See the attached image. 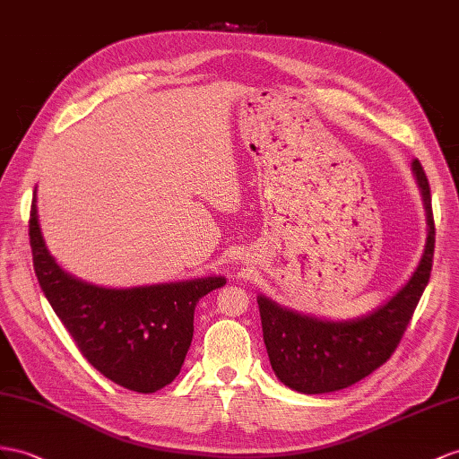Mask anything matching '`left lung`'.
<instances>
[{
    "instance_id": "obj_1",
    "label": "left lung",
    "mask_w": 459,
    "mask_h": 459,
    "mask_svg": "<svg viewBox=\"0 0 459 459\" xmlns=\"http://www.w3.org/2000/svg\"><path fill=\"white\" fill-rule=\"evenodd\" d=\"M427 213V242L415 272L374 310L349 320H327L257 297L264 343L277 378L307 395L332 394L367 378L392 357L422 297L432 269L434 219L430 187L420 162H411Z\"/></svg>"
}]
</instances>
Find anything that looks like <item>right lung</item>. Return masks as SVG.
I'll return each mask as SVG.
<instances>
[{
  "label": "right lung",
  "mask_w": 459,
  "mask_h": 459,
  "mask_svg": "<svg viewBox=\"0 0 459 459\" xmlns=\"http://www.w3.org/2000/svg\"><path fill=\"white\" fill-rule=\"evenodd\" d=\"M29 237L44 297L83 357L114 384L152 394L178 376L194 337V312L227 283L207 275L127 289L99 287L64 272L46 248L32 195Z\"/></svg>",
  "instance_id": "obj_1"
}]
</instances>
